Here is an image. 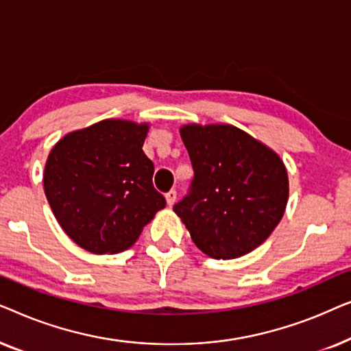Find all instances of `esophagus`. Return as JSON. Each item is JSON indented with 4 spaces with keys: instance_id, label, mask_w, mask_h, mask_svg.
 I'll use <instances>...</instances> for the list:
<instances>
[{
    "instance_id": "1",
    "label": "esophagus",
    "mask_w": 351,
    "mask_h": 351,
    "mask_svg": "<svg viewBox=\"0 0 351 351\" xmlns=\"http://www.w3.org/2000/svg\"><path fill=\"white\" fill-rule=\"evenodd\" d=\"M177 199V191L176 190H169L166 193V201H167V206H174Z\"/></svg>"
}]
</instances>
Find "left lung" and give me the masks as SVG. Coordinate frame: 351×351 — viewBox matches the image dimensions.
I'll use <instances>...</instances> for the list:
<instances>
[{"label": "left lung", "mask_w": 351, "mask_h": 351, "mask_svg": "<svg viewBox=\"0 0 351 351\" xmlns=\"http://www.w3.org/2000/svg\"><path fill=\"white\" fill-rule=\"evenodd\" d=\"M193 166L189 195L174 213L213 258H238L270 237L285 214L289 180L271 148L230 124L180 129Z\"/></svg>", "instance_id": "8db88e82"}]
</instances>
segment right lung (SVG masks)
I'll list each match as a JSON object with an SVG mask.
<instances>
[{"instance_id":"add662e5","label":"right lung","mask_w":351,"mask_h":351,"mask_svg":"<svg viewBox=\"0 0 351 351\" xmlns=\"http://www.w3.org/2000/svg\"><path fill=\"white\" fill-rule=\"evenodd\" d=\"M147 132V123L104 119L66 134L47 156L46 198L64 232L86 251L131 247L166 206L142 150Z\"/></svg>"}]
</instances>
